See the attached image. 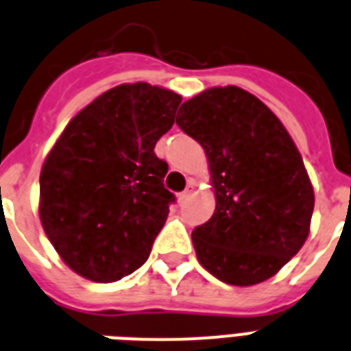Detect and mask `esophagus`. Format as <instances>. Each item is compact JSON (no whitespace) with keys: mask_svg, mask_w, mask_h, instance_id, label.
<instances>
[{"mask_svg":"<svg viewBox=\"0 0 351 351\" xmlns=\"http://www.w3.org/2000/svg\"><path fill=\"white\" fill-rule=\"evenodd\" d=\"M193 193H195V184H193V182H189V185L185 187L184 193H180V196H178L180 204H185V202L189 200L191 196H193Z\"/></svg>","mask_w":351,"mask_h":351,"instance_id":"obj_1","label":"esophagus"}]
</instances>
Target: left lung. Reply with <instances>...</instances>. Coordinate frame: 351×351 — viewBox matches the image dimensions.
<instances>
[{
  "label": "left lung",
  "mask_w": 351,
  "mask_h": 351,
  "mask_svg": "<svg viewBox=\"0 0 351 351\" xmlns=\"http://www.w3.org/2000/svg\"><path fill=\"white\" fill-rule=\"evenodd\" d=\"M176 124L205 149L216 209L193 230L205 270L227 285L272 278L308 238L314 187L278 117L238 86L185 101Z\"/></svg>",
  "instance_id": "left-lung-1"
}]
</instances>
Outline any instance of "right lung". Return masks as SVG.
<instances>
[{
    "instance_id": "add662e5",
    "label": "right lung",
    "mask_w": 351,
    "mask_h": 351,
    "mask_svg": "<svg viewBox=\"0 0 351 351\" xmlns=\"http://www.w3.org/2000/svg\"><path fill=\"white\" fill-rule=\"evenodd\" d=\"M182 97L147 82L99 95L68 122L39 176V218L62 261L97 283L119 281L149 258L175 195L155 144Z\"/></svg>"
}]
</instances>
